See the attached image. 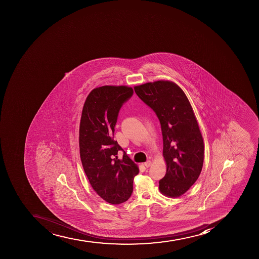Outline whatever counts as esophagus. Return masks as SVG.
<instances>
[{
    "label": "esophagus",
    "instance_id": "1",
    "mask_svg": "<svg viewBox=\"0 0 259 259\" xmlns=\"http://www.w3.org/2000/svg\"><path fill=\"white\" fill-rule=\"evenodd\" d=\"M144 165L147 168L150 167L151 165V160H147V161H146V162L144 163Z\"/></svg>",
    "mask_w": 259,
    "mask_h": 259
}]
</instances>
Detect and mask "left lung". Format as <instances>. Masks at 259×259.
I'll return each mask as SVG.
<instances>
[{"instance_id": "1", "label": "left lung", "mask_w": 259, "mask_h": 259, "mask_svg": "<svg viewBox=\"0 0 259 259\" xmlns=\"http://www.w3.org/2000/svg\"><path fill=\"white\" fill-rule=\"evenodd\" d=\"M158 117L166 173L159 181L165 196H181L195 184L204 163V140L192 106L176 82L157 80L134 87Z\"/></svg>"}]
</instances>
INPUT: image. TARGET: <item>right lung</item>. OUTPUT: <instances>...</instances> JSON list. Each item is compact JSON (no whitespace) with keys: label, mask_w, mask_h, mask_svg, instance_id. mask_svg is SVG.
Returning a JSON list of instances; mask_svg holds the SVG:
<instances>
[{"label":"right lung","mask_w":259,"mask_h":259,"mask_svg":"<svg viewBox=\"0 0 259 259\" xmlns=\"http://www.w3.org/2000/svg\"><path fill=\"white\" fill-rule=\"evenodd\" d=\"M133 88L104 85L90 92L82 107L79 125V153L92 188L109 204H119L130 198L138 165L113 140L117 115Z\"/></svg>","instance_id":"obj_1"}]
</instances>
